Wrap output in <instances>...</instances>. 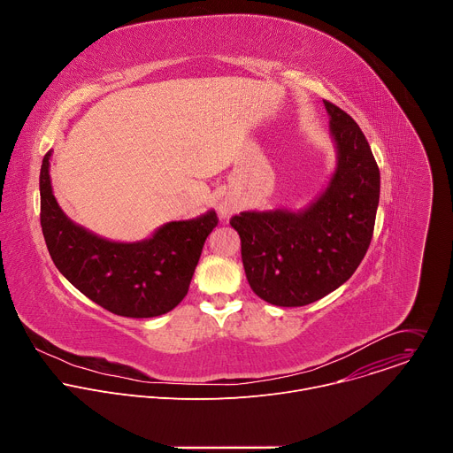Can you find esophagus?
<instances>
[{
    "label": "esophagus",
    "mask_w": 453,
    "mask_h": 453,
    "mask_svg": "<svg viewBox=\"0 0 453 453\" xmlns=\"http://www.w3.org/2000/svg\"><path fill=\"white\" fill-rule=\"evenodd\" d=\"M219 213H220L222 219H229V217L234 213V206H233L231 203H222V204L219 206Z\"/></svg>",
    "instance_id": "1"
}]
</instances>
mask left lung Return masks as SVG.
Instances as JSON below:
<instances>
[{"mask_svg":"<svg viewBox=\"0 0 453 453\" xmlns=\"http://www.w3.org/2000/svg\"><path fill=\"white\" fill-rule=\"evenodd\" d=\"M337 168L304 210L242 211L231 226L256 296L276 306H304L346 283L369 249L380 201V170L357 121L325 100Z\"/></svg>","mask_w":453,"mask_h":453,"instance_id":"1","label":"left lung"}]
</instances>
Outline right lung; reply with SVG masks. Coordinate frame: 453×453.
Segmentation results:
<instances>
[{"mask_svg": "<svg viewBox=\"0 0 453 453\" xmlns=\"http://www.w3.org/2000/svg\"><path fill=\"white\" fill-rule=\"evenodd\" d=\"M50 157L51 150L39 175L41 227L58 273L116 315L147 319L173 310L188 294L204 242L219 224L217 213L168 222L142 242H111L60 210L51 189Z\"/></svg>", "mask_w": 453, "mask_h": 453, "instance_id": "right-lung-1", "label": "right lung"}]
</instances>
